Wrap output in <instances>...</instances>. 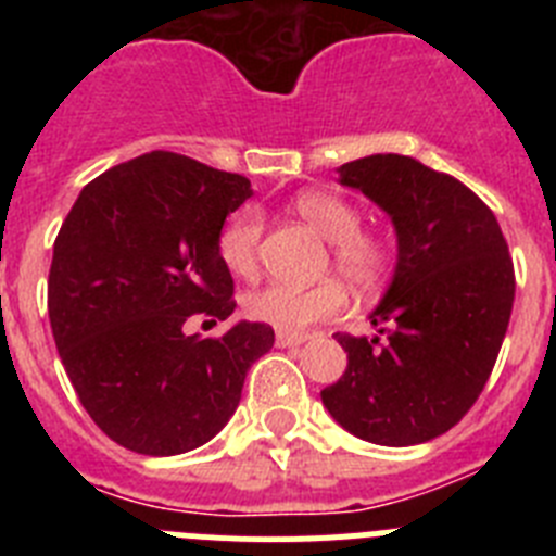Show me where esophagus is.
<instances>
[{
	"mask_svg": "<svg viewBox=\"0 0 556 556\" xmlns=\"http://www.w3.org/2000/svg\"><path fill=\"white\" fill-rule=\"evenodd\" d=\"M306 333H289V331H278V337H275V342L281 348H298L306 342Z\"/></svg>",
	"mask_w": 556,
	"mask_h": 556,
	"instance_id": "obj_1",
	"label": "esophagus"
}]
</instances>
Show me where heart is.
<instances>
[{
  "label": "heart",
  "mask_w": 556,
  "mask_h": 556,
  "mask_svg": "<svg viewBox=\"0 0 556 556\" xmlns=\"http://www.w3.org/2000/svg\"><path fill=\"white\" fill-rule=\"evenodd\" d=\"M294 211L331 242V264L353 289L376 292L384 287L392 269V253L384 239L362 230V214L353 203L331 191H303L294 200ZM258 244H262V217L244 208L225 223L217 239L219 262L236 278H255L258 273ZM348 289L337 278H323L314 287L294 283H267L244 298V314L250 320L273 326L278 331L301 333L320 320H331L348 308Z\"/></svg>",
  "instance_id": "b5f03b06"
}]
</instances>
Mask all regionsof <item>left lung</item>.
<instances>
[{"label":"left lung","instance_id":"left-lung-1","mask_svg":"<svg viewBox=\"0 0 556 556\" xmlns=\"http://www.w3.org/2000/svg\"><path fill=\"white\" fill-rule=\"evenodd\" d=\"M339 180L392 217L397 264L370 314L378 337L337 333L348 370L320 392L342 429L376 445H417L468 415L498 358L515 269L493 211L409 155H367Z\"/></svg>","mask_w":556,"mask_h":556}]
</instances>
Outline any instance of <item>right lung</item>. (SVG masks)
I'll list each match as a JSON object with an SVG mask.
<instances>
[{"label":"right lung","instance_id":"add662e5","mask_svg":"<svg viewBox=\"0 0 556 556\" xmlns=\"http://www.w3.org/2000/svg\"><path fill=\"white\" fill-rule=\"evenodd\" d=\"M250 194L242 175L155 150L102 172L63 219L49 323L80 404L113 443L147 456L200 448L273 348L264 323H236L217 339L186 333L189 317L233 314L217 239Z\"/></svg>","mask_w":556,"mask_h":556}]
</instances>
